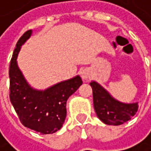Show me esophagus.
Here are the masks:
<instances>
[{
	"instance_id": "obj_1",
	"label": "esophagus",
	"mask_w": 151,
	"mask_h": 151,
	"mask_svg": "<svg viewBox=\"0 0 151 151\" xmlns=\"http://www.w3.org/2000/svg\"><path fill=\"white\" fill-rule=\"evenodd\" d=\"M91 74L88 70H84L81 72V78L83 79V81H88L91 78Z\"/></svg>"
}]
</instances>
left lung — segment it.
Returning a JSON list of instances; mask_svg holds the SVG:
<instances>
[{"label": "left lung", "instance_id": "1", "mask_svg": "<svg viewBox=\"0 0 151 151\" xmlns=\"http://www.w3.org/2000/svg\"><path fill=\"white\" fill-rule=\"evenodd\" d=\"M93 105L95 112L103 123L107 125H120L127 122L137 111L139 104L124 103L114 99L107 90L96 81H91Z\"/></svg>", "mask_w": 151, "mask_h": 151}]
</instances>
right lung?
Here are the masks:
<instances>
[{
    "mask_svg": "<svg viewBox=\"0 0 151 151\" xmlns=\"http://www.w3.org/2000/svg\"><path fill=\"white\" fill-rule=\"evenodd\" d=\"M32 33V30L27 31L18 40L13 51L9 70L10 100L25 127L42 134H52L64 123L67 101L80 88L82 81L78 75L44 91L32 88L27 82L17 63L19 51Z\"/></svg>",
    "mask_w": 151,
    "mask_h": 151,
    "instance_id": "right-lung-1",
    "label": "right lung"
}]
</instances>
